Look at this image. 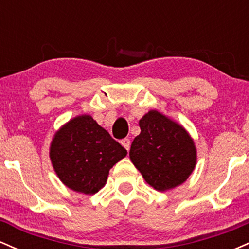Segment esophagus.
Segmentation results:
<instances>
[{"instance_id":"1","label":"esophagus","mask_w":249,"mask_h":249,"mask_svg":"<svg viewBox=\"0 0 249 249\" xmlns=\"http://www.w3.org/2000/svg\"><path fill=\"white\" fill-rule=\"evenodd\" d=\"M121 142H122V145H123V146H124L125 148H126L127 151L130 150V146H131V142H130V139L125 138V139H123V141H122Z\"/></svg>"}]
</instances>
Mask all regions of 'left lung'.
I'll use <instances>...</instances> for the list:
<instances>
[{
	"instance_id": "1",
	"label": "left lung",
	"mask_w": 249,
	"mask_h": 249,
	"mask_svg": "<svg viewBox=\"0 0 249 249\" xmlns=\"http://www.w3.org/2000/svg\"><path fill=\"white\" fill-rule=\"evenodd\" d=\"M141 133L131 144L130 159L159 192L180 186L196 165V147L188 131L157 110L139 121Z\"/></svg>"
}]
</instances>
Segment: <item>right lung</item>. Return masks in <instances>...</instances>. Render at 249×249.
<instances>
[{"instance_id": "1", "label": "right lung", "mask_w": 249, "mask_h": 249, "mask_svg": "<svg viewBox=\"0 0 249 249\" xmlns=\"http://www.w3.org/2000/svg\"><path fill=\"white\" fill-rule=\"evenodd\" d=\"M127 151L90 115H79L56 131L49 157L59 180L70 190L95 194L107 184L111 167Z\"/></svg>"}]
</instances>
